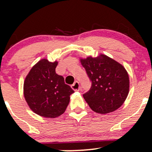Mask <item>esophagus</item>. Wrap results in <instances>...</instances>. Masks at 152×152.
I'll return each mask as SVG.
<instances>
[{
  "label": "esophagus",
  "instance_id": "1",
  "mask_svg": "<svg viewBox=\"0 0 152 152\" xmlns=\"http://www.w3.org/2000/svg\"><path fill=\"white\" fill-rule=\"evenodd\" d=\"M71 88L74 91H78L80 89V84L78 81H75L72 85H71Z\"/></svg>",
  "mask_w": 152,
  "mask_h": 152
}]
</instances>
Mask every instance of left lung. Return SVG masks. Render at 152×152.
Returning <instances> with one entry per match:
<instances>
[{"label":"left lung","mask_w":152,"mask_h":152,"mask_svg":"<svg viewBox=\"0 0 152 152\" xmlns=\"http://www.w3.org/2000/svg\"><path fill=\"white\" fill-rule=\"evenodd\" d=\"M82 66L91 82L83 96L95 112H112L126 100L129 90V75L124 66L105 55L81 59Z\"/></svg>","instance_id":"obj_1"}]
</instances>
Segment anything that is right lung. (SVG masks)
Masks as SVG:
<instances>
[{
	"mask_svg": "<svg viewBox=\"0 0 152 152\" xmlns=\"http://www.w3.org/2000/svg\"><path fill=\"white\" fill-rule=\"evenodd\" d=\"M58 62L42 59L31 69L24 82V96L39 116L55 118L64 114L74 92L64 78L56 73Z\"/></svg>",
	"mask_w": 152,
	"mask_h": 152,
	"instance_id": "obj_1",
	"label": "right lung"
}]
</instances>
